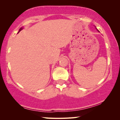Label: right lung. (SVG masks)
I'll list each match as a JSON object with an SVG mask.
<instances>
[{
  "instance_id": "add662e5",
  "label": "right lung",
  "mask_w": 120,
  "mask_h": 120,
  "mask_svg": "<svg viewBox=\"0 0 120 120\" xmlns=\"http://www.w3.org/2000/svg\"><path fill=\"white\" fill-rule=\"evenodd\" d=\"M23 29V28H21L20 29H19V32H18V33H19V32H20V31L21 30H22V29Z\"/></svg>"
}]
</instances>
